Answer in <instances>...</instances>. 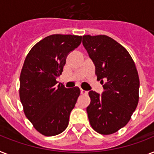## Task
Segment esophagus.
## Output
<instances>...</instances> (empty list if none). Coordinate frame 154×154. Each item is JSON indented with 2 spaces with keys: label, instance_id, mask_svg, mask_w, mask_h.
Instances as JSON below:
<instances>
[{
  "label": "esophagus",
  "instance_id": "esophagus-1",
  "mask_svg": "<svg viewBox=\"0 0 154 154\" xmlns=\"http://www.w3.org/2000/svg\"><path fill=\"white\" fill-rule=\"evenodd\" d=\"M81 93L82 95H87L88 94V91H85V90L82 89V88H81Z\"/></svg>",
  "mask_w": 154,
  "mask_h": 154
}]
</instances>
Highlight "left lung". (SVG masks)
Returning <instances> with one entry per match:
<instances>
[{"mask_svg":"<svg viewBox=\"0 0 154 154\" xmlns=\"http://www.w3.org/2000/svg\"><path fill=\"white\" fill-rule=\"evenodd\" d=\"M83 45L96 66L102 95L88 92L87 113L91 127L101 134L116 133L129 122L138 106L139 77L128 51L104 35L83 36Z\"/></svg>","mask_w":154,"mask_h":154,"instance_id":"8db88e82","label":"left lung"}]
</instances>
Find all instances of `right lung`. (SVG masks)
Instances as JSON below:
<instances>
[{
  "label": "right lung",
  "instance_id": "obj_1",
  "mask_svg": "<svg viewBox=\"0 0 154 154\" xmlns=\"http://www.w3.org/2000/svg\"><path fill=\"white\" fill-rule=\"evenodd\" d=\"M82 36L52 35L37 42L27 54L20 77V99L23 112L37 131L59 134L68 127L69 115L81 91L57 84L66 57Z\"/></svg>",
  "mask_w": 154,
  "mask_h": 154
}]
</instances>
